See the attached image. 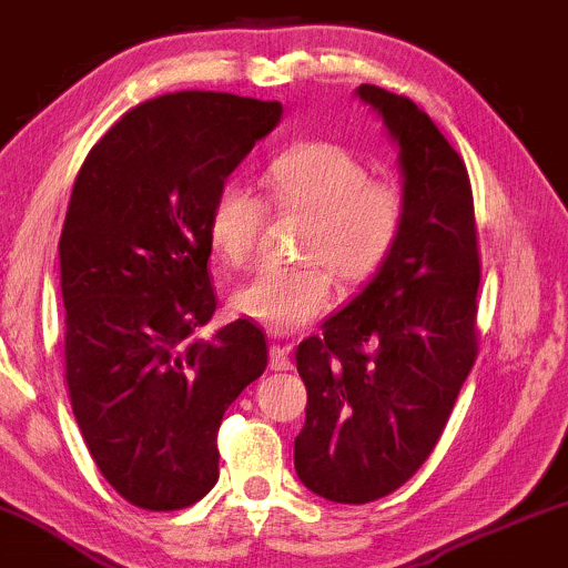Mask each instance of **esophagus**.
I'll use <instances>...</instances> for the list:
<instances>
[{"mask_svg":"<svg viewBox=\"0 0 568 568\" xmlns=\"http://www.w3.org/2000/svg\"><path fill=\"white\" fill-rule=\"evenodd\" d=\"M270 367L272 371H291L293 362H291V354L285 346H280V344L270 346Z\"/></svg>","mask_w":568,"mask_h":568,"instance_id":"34e87169","label":"esophagus"}]
</instances>
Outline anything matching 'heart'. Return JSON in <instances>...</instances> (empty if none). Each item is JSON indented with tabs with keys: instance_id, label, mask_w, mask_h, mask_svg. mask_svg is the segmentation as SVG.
Segmentation results:
<instances>
[{
	"instance_id": "1",
	"label": "heart",
	"mask_w": 568,
	"mask_h": 568,
	"mask_svg": "<svg viewBox=\"0 0 568 568\" xmlns=\"http://www.w3.org/2000/svg\"><path fill=\"white\" fill-rule=\"evenodd\" d=\"M264 203L275 214L302 216L304 264L264 270L232 293V312L275 333H291L331 310L333 277L344 291L365 288L392 262L407 224L405 190L373 176L338 142H298L266 163ZM264 203L237 182L216 190L206 216L211 254L243 270L256 251Z\"/></svg>"
}]
</instances>
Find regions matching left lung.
<instances>
[{
  "label": "left lung",
  "instance_id": "obj_1",
  "mask_svg": "<svg viewBox=\"0 0 568 568\" xmlns=\"http://www.w3.org/2000/svg\"><path fill=\"white\" fill-rule=\"evenodd\" d=\"M399 145L407 224L384 272L298 344L306 423L293 463L314 495L373 503L434 453L476 354L481 283L468 169L409 98L357 89Z\"/></svg>",
  "mask_w": 568,
  "mask_h": 568
}]
</instances>
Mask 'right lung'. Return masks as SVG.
Masks as SVG:
<instances>
[{
	"instance_id": "add662e5",
	"label": "right lung",
	"mask_w": 568,
	"mask_h": 568,
	"mask_svg": "<svg viewBox=\"0 0 568 568\" xmlns=\"http://www.w3.org/2000/svg\"><path fill=\"white\" fill-rule=\"evenodd\" d=\"M283 105L169 92L89 150L60 235L65 384L100 474L126 503L182 510L219 479L222 415L266 367V341L216 310L206 216L216 190Z\"/></svg>"
}]
</instances>
